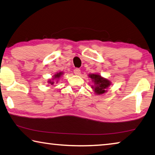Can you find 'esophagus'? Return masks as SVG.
I'll use <instances>...</instances> for the list:
<instances>
[{
  "mask_svg": "<svg viewBox=\"0 0 155 155\" xmlns=\"http://www.w3.org/2000/svg\"><path fill=\"white\" fill-rule=\"evenodd\" d=\"M81 70L79 68H75L74 70V73L76 75H80L81 74Z\"/></svg>",
  "mask_w": 155,
  "mask_h": 155,
  "instance_id": "1",
  "label": "esophagus"
}]
</instances>
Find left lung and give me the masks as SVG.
<instances>
[{
  "label": "left lung",
  "instance_id": "1",
  "mask_svg": "<svg viewBox=\"0 0 155 155\" xmlns=\"http://www.w3.org/2000/svg\"><path fill=\"white\" fill-rule=\"evenodd\" d=\"M90 77L95 84V87H93L92 88L94 89V91L96 94L101 95L105 93L107 91V89L109 87L111 84V82L109 80L106 79L103 77H102L101 75L96 74H89Z\"/></svg>",
  "mask_w": 155,
  "mask_h": 155
}]
</instances>
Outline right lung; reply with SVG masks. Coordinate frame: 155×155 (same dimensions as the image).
Wrapping results in <instances>:
<instances>
[{"label":"right lung","mask_w":155,"mask_h":155,"mask_svg":"<svg viewBox=\"0 0 155 155\" xmlns=\"http://www.w3.org/2000/svg\"><path fill=\"white\" fill-rule=\"evenodd\" d=\"M63 74V72H59V73H57V74L54 76V78H52V80H50V81H48V83L51 84V85H53L54 84V82H53V80L54 79H57V78H59Z\"/></svg>","instance_id":"obj_1"}]
</instances>
